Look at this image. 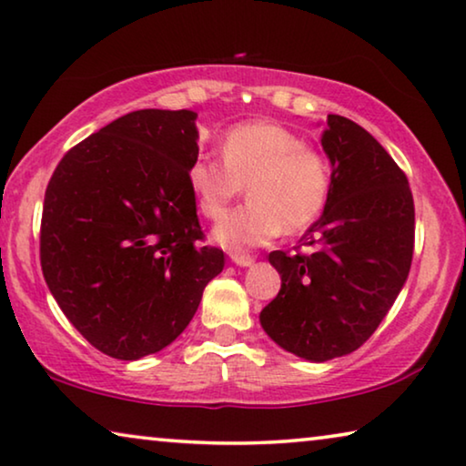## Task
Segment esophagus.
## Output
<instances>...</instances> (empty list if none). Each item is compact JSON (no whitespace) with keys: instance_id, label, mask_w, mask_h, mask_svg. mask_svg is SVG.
<instances>
[{"instance_id":"1","label":"esophagus","mask_w":466,"mask_h":466,"mask_svg":"<svg viewBox=\"0 0 466 466\" xmlns=\"http://www.w3.org/2000/svg\"><path fill=\"white\" fill-rule=\"evenodd\" d=\"M230 259H232L236 265H240V268H248V265L255 263V257H250V255H247V253H232Z\"/></svg>"}]
</instances>
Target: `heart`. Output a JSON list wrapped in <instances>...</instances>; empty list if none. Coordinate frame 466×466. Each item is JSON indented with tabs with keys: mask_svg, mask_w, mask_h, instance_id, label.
<instances>
[{
	"mask_svg": "<svg viewBox=\"0 0 466 466\" xmlns=\"http://www.w3.org/2000/svg\"><path fill=\"white\" fill-rule=\"evenodd\" d=\"M188 184L205 218L218 219L247 184L248 201L213 230L221 247H259L279 232L299 234L321 218L334 187L328 155L278 122L236 124L221 140V157L198 153Z\"/></svg>",
	"mask_w": 466,
	"mask_h": 466,
	"instance_id": "obj_1",
	"label": "heart"
}]
</instances>
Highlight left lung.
Segmentation results:
<instances>
[{
  "label": "left lung",
  "mask_w": 466,
  "mask_h": 466,
  "mask_svg": "<svg viewBox=\"0 0 466 466\" xmlns=\"http://www.w3.org/2000/svg\"><path fill=\"white\" fill-rule=\"evenodd\" d=\"M321 145L334 169L329 201L294 253H269L282 288L261 311L273 342L317 363L373 336L402 290L415 250V203L390 153L336 114L328 116Z\"/></svg>",
  "instance_id": "obj_1"
}]
</instances>
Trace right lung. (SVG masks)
I'll return each instance as SVG.
<instances>
[{"label": "right lung", "mask_w": 466, "mask_h": 466, "mask_svg": "<svg viewBox=\"0 0 466 466\" xmlns=\"http://www.w3.org/2000/svg\"><path fill=\"white\" fill-rule=\"evenodd\" d=\"M195 112L138 109L80 140L47 184L41 269L88 344L135 360L178 338L224 250L203 245Z\"/></svg>", "instance_id": "obj_1"}]
</instances>
